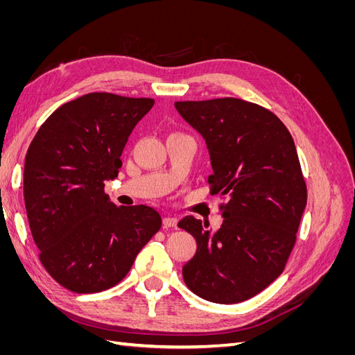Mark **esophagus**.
<instances>
[{
	"label": "esophagus",
	"mask_w": 355,
	"mask_h": 355,
	"mask_svg": "<svg viewBox=\"0 0 355 355\" xmlns=\"http://www.w3.org/2000/svg\"><path fill=\"white\" fill-rule=\"evenodd\" d=\"M176 223H178V218H175V216H166V218L163 219V225H164L166 228L176 227Z\"/></svg>",
	"instance_id": "1"
}]
</instances>
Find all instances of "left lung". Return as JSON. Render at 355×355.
Returning <instances> with one entry per match:
<instances>
[{
	"instance_id": "obj_1",
	"label": "left lung",
	"mask_w": 355,
	"mask_h": 355,
	"mask_svg": "<svg viewBox=\"0 0 355 355\" xmlns=\"http://www.w3.org/2000/svg\"><path fill=\"white\" fill-rule=\"evenodd\" d=\"M175 108L206 141L211 194L228 197L216 231L192 216L179 220L197 241L182 275L210 302H243L283 272L295 245L306 187L293 137L271 111L241 99L175 102Z\"/></svg>"
}]
</instances>
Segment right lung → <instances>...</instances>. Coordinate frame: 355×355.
Instances as JSON below:
<instances>
[{
  "label": "right lung",
  "instance_id": "right-lung-1",
  "mask_svg": "<svg viewBox=\"0 0 355 355\" xmlns=\"http://www.w3.org/2000/svg\"><path fill=\"white\" fill-rule=\"evenodd\" d=\"M153 99L89 93L62 105L40 127L25 158L24 198L41 263L77 293L120 283L161 227L148 206L116 207L105 194Z\"/></svg>",
  "mask_w": 355,
  "mask_h": 355
}]
</instances>
